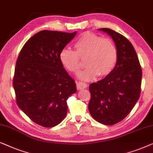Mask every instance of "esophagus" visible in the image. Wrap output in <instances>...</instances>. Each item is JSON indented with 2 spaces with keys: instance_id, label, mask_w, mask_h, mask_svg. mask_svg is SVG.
I'll list each match as a JSON object with an SVG mask.
<instances>
[{
  "instance_id": "obj_1",
  "label": "esophagus",
  "mask_w": 153,
  "mask_h": 153,
  "mask_svg": "<svg viewBox=\"0 0 153 153\" xmlns=\"http://www.w3.org/2000/svg\"><path fill=\"white\" fill-rule=\"evenodd\" d=\"M77 89H85L87 87V84L85 82H77L76 85Z\"/></svg>"
}]
</instances>
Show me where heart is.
Returning <instances> with one entry per match:
<instances>
[{"mask_svg":"<svg viewBox=\"0 0 153 153\" xmlns=\"http://www.w3.org/2000/svg\"><path fill=\"white\" fill-rule=\"evenodd\" d=\"M75 51L64 48L60 52L59 59L65 68L77 73L85 59L86 68L79 73L84 80H92L98 75L106 76L111 73L117 59L115 45L108 38H103L93 33H84L74 44Z\"/></svg>","mask_w":153,"mask_h":153,"instance_id":"b5f03b06","label":"heart"}]
</instances>
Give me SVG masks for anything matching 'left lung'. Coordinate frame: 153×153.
Instances as JSON below:
<instances>
[{
	"label": "left lung",
	"instance_id": "8db88e82",
	"mask_svg": "<svg viewBox=\"0 0 153 153\" xmlns=\"http://www.w3.org/2000/svg\"><path fill=\"white\" fill-rule=\"evenodd\" d=\"M99 30L113 38L117 59L111 73L89 85L88 108L95 120L113 125L127 117L139 99L142 70L134 48L127 38L111 28Z\"/></svg>",
	"mask_w": 153,
	"mask_h": 153
}]
</instances>
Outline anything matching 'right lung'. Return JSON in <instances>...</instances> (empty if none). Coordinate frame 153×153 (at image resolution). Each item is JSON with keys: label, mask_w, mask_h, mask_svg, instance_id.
Here are the masks:
<instances>
[{"label": "right lung", "mask_w": 153, "mask_h": 153, "mask_svg": "<svg viewBox=\"0 0 153 153\" xmlns=\"http://www.w3.org/2000/svg\"><path fill=\"white\" fill-rule=\"evenodd\" d=\"M76 31L41 30L24 44L18 56L13 87L19 108L34 123L55 127L66 117L75 81L60 62V52Z\"/></svg>", "instance_id": "add662e5"}]
</instances>
